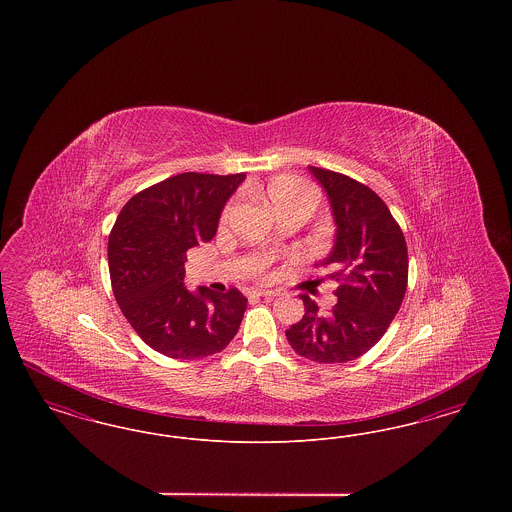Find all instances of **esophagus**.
Instances as JSON below:
<instances>
[{"mask_svg": "<svg viewBox=\"0 0 512 512\" xmlns=\"http://www.w3.org/2000/svg\"><path fill=\"white\" fill-rule=\"evenodd\" d=\"M249 295H257V297H274L276 293L270 292V290H249Z\"/></svg>", "mask_w": 512, "mask_h": 512, "instance_id": "esophagus-1", "label": "esophagus"}]
</instances>
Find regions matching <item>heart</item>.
<instances>
[{
  "instance_id": "obj_1",
  "label": "heart",
  "mask_w": 512,
  "mask_h": 512,
  "mask_svg": "<svg viewBox=\"0 0 512 512\" xmlns=\"http://www.w3.org/2000/svg\"><path fill=\"white\" fill-rule=\"evenodd\" d=\"M309 194L305 184L293 176H278L268 184L267 195L268 201L274 205L290 195Z\"/></svg>"
}]
</instances>
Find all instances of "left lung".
I'll list each match as a JSON object with an SVG mask.
<instances>
[{
  "label": "left lung",
  "instance_id": "left-lung-1",
  "mask_svg": "<svg viewBox=\"0 0 512 512\" xmlns=\"http://www.w3.org/2000/svg\"><path fill=\"white\" fill-rule=\"evenodd\" d=\"M328 197L334 242L317 265L332 268L338 303L318 313L301 295L305 315L286 330L293 351L309 361L336 365L366 353L386 334L407 290L409 257L399 224L365 184L338 172L309 167Z\"/></svg>",
  "mask_w": 512,
  "mask_h": 512
}]
</instances>
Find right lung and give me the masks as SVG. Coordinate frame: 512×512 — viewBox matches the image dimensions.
<instances>
[{"mask_svg": "<svg viewBox=\"0 0 512 512\" xmlns=\"http://www.w3.org/2000/svg\"><path fill=\"white\" fill-rule=\"evenodd\" d=\"M245 174L184 172L134 195L109 236V274L122 315L147 345L192 361L222 351L247 299L184 286L186 251L213 240L220 215Z\"/></svg>", "mask_w": 512, "mask_h": 512, "instance_id": "add662e5", "label": "right lung"}]
</instances>
